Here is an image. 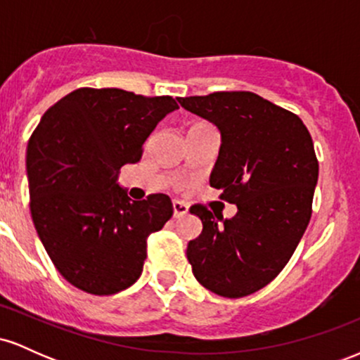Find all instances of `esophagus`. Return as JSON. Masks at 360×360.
Returning a JSON list of instances; mask_svg holds the SVG:
<instances>
[{"mask_svg":"<svg viewBox=\"0 0 360 360\" xmlns=\"http://www.w3.org/2000/svg\"><path fill=\"white\" fill-rule=\"evenodd\" d=\"M172 210H174V217H183V214H186L189 212V206L183 203V201L179 200H174L172 201Z\"/></svg>","mask_w":360,"mask_h":360,"instance_id":"obj_1","label":"esophagus"}]
</instances>
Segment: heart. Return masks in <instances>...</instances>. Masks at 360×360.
<instances>
[{"instance_id":"heart-1","label":"heart","mask_w":360,"mask_h":360,"mask_svg":"<svg viewBox=\"0 0 360 360\" xmlns=\"http://www.w3.org/2000/svg\"><path fill=\"white\" fill-rule=\"evenodd\" d=\"M196 125H206V123H196Z\"/></svg>"}]
</instances>
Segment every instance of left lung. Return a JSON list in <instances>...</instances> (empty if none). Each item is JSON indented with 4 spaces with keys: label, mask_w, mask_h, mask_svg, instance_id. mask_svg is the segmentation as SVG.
<instances>
[{
    "label": "left lung",
    "mask_w": 360,
    "mask_h": 360,
    "mask_svg": "<svg viewBox=\"0 0 360 360\" xmlns=\"http://www.w3.org/2000/svg\"><path fill=\"white\" fill-rule=\"evenodd\" d=\"M177 101L220 130L210 184L237 205L229 220L205 205L191 206L203 232L186 255L198 283L223 298H242L284 269L307 230L318 181L311 135L298 115L250 91Z\"/></svg>",
    "instance_id": "8db88e82"
}]
</instances>
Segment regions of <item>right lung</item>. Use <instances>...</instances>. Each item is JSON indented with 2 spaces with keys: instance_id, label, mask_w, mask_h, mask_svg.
<instances>
[{
  "instance_id": "1",
  "label": "right lung",
  "mask_w": 360,
  "mask_h": 360,
  "mask_svg": "<svg viewBox=\"0 0 360 360\" xmlns=\"http://www.w3.org/2000/svg\"><path fill=\"white\" fill-rule=\"evenodd\" d=\"M172 96L79 88L44 113L28 140L30 212L49 257L89 295L123 291L142 274L147 238L172 217L166 194L131 201L118 171L142 159Z\"/></svg>"
}]
</instances>
